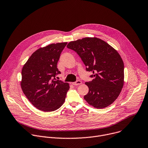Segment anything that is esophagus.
<instances>
[{
    "mask_svg": "<svg viewBox=\"0 0 148 148\" xmlns=\"http://www.w3.org/2000/svg\"><path fill=\"white\" fill-rule=\"evenodd\" d=\"M81 84H82V82L81 81H79V80H78V81H75L74 82H73V84L74 86H77V85H80Z\"/></svg>",
    "mask_w": 148,
    "mask_h": 148,
    "instance_id": "esophagus-1",
    "label": "esophagus"
}]
</instances>
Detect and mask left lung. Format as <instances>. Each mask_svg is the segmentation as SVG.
Listing matches in <instances>:
<instances>
[{"label": "left lung", "mask_w": 148, "mask_h": 148, "mask_svg": "<svg viewBox=\"0 0 148 148\" xmlns=\"http://www.w3.org/2000/svg\"><path fill=\"white\" fill-rule=\"evenodd\" d=\"M67 47L75 51L93 78L85 84L89 88L84 99L91 106L102 109L111 105L124 85V63L115 49L97 38H84L70 42Z\"/></svg>", "instance_id": "obj_1"}]
</instances>
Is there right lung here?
Here are the masks:
<instances>
[{"label":"right lung","instance_id":"1","mask_svg":"<svg viewBox=\"0 0 148 148\" xmlns=\"http://www.w3.org/2000/svg\"><path fill=\"white\" fill-rule=\"evenodd\" d=\"M67 42L52 43L34 52L23 67L21 86L29 101L38 109L53 112L62 106L70 89L56 79L57 64Z\"/></svg>","mask_w":148,"mask_h":148}]
</instances>
